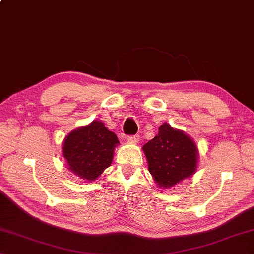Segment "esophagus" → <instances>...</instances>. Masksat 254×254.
Listing matches in <instances>:
<instances>
[{"label":"esophagus","mask_w":254,"mask_h":254,"mask_svg":"<svg viewBox=\"0 0 254 254\" xmlns=\"http://www.w3.org/2000/svg\"><path fill=\"white\" fill-rule=\"evenodd\" d=\"M127 140L128 142H138L139 141V135L138 134H134V135H127Z\"/></svg>","instance_id":"esophagus-1"}]
</instances>
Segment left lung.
<instances>
[{"instance_id": "8db88e82", "label": "left lung", "mask_w": 254, "mask_h": 254, "mask_svg": "<svg viewBox=\"0 0 254 254\" xmlns=\"http://www.w3.org/2000/svg\"><path fill=\"white\" fill-rule=\"evenodd\" d=\"M148 170L160 188L174 187L195 173L198 148L183 131L168 123L159 127L158 134L142 147Z\"/></svg>"}]
</instances>
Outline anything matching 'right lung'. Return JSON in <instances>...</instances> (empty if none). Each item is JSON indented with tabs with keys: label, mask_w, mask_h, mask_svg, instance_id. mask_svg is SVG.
I'll list each match as a JSON object with an SVG mask.
<instances>
[{
	"label": "right lung",
	"mask_w": 254,
	"mask_h": 254,
	"mask_svg": "<svg viewBox=\"0 0 254 254\" xmlns=\"http://www.w3.org/2000/svg\"><path fill=\"white\" fill-rule=\"evenodd\" d=\"M118 144L114 132L100 121H92L65 136L62 151L69 170L84 182H89L111 166Z\"/></svg>",
	"instance_id": "right-lung-1"
}]
</instances>
